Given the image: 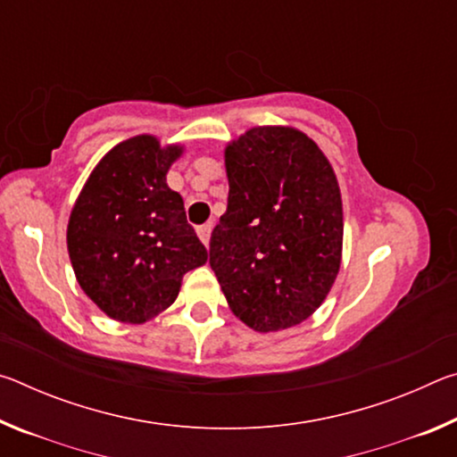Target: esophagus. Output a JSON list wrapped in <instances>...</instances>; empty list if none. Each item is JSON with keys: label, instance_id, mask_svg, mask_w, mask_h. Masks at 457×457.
<instances>
[{"label": "esophagus", "instance_id": "obj_1", "mask_svg": "<svg viewBox=\"0 0 457 457\" xmlns=\"http://www.w3.org/2000/svg\"><path fill=\"white\" fill-rule=\"evenodd\" d=\"M197 236L201 239V244H204L205 247L210 245V236H212V223H205V226L197 228Z\"/></svg>", "mask_w": 457, "mask_h": 457}]
</instances>
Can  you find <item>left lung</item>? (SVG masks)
Returning <instances> with one entry per match:
<instances>
[{
    "instance_id": "left-lung-1",
    "label": "left lung",
    "mask_w": 457,
    "mask_h": 457,
    "mask_svg": "<svg viewBox=\"0 0 457 457\" xmlns=\"http://www.w3.org/2000/svg\"><path fill=\"white\" fill-rule=\"evenodd\" d=\"M228 212L210 264L229 311L256 332L296 327L327 300L343 262V199L327 154L288 125L252 127L223 151Z\"/></svg>"
}]
</instances>
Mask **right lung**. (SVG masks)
I'll return each instance as SVG.
<instances>
[{"label": "right lung", "instance_id": "right-lung-1", "mask_svg": "<svg viewBox=\"0 0 457 457\" xmlns=\"http://www.w3.org/2000/svg\"><path fill=\"white\" fill-rule=\"evenodd\" d=\"M185 145L137 135L114 145L76 197L68 256L84 294L108 319L143 324L179 296L183 276L207 250L185 218L167 173Z\"/></svg>", "mask_w": 457, "mask_h": 457}]
</instances>
